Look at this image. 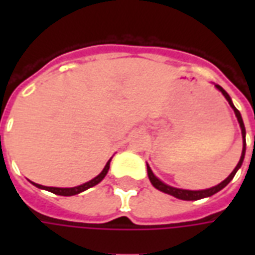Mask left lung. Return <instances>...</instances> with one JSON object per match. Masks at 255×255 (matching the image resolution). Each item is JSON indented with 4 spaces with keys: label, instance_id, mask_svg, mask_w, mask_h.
Wrapping results in <instances>:
<instances>
[{
    "label": "left lung",
    "instance_id": "obj_1",
    "mask_svg": "<svg viewBox=\"0 0 255 255\" xmlns=\"http://www.w3.org/2000/svg\"><path fill=\"white\" fill-rule=\"evenodd\" d=\"M214 87L219 90L221 94L224 95L225 100L228 101V104L230 106L234 109V113H235L236 119H238V123H239V126H241V129H242V138H243V150H242V155H241V160L238 162V165L235 166V169L231 172V175L225 180H223L221 183H219L217 186H214V187H210V188H206V190H184V188H176V187H172L169 184H166V183L161 182L158 177L155 176L153 171H151V168L149 166V164H146L147 165V176H149V180L150 183L154 186L157 190H160V191L165 192V194H169L172 197L177 198V199H183V201H197V199H202V198H208V197H212L214 195L216 192H219L220 190H223V188L228 184V183L234 179L235 176V173L239 171V168L242 166L243 164V160H245V154H246V128H245V124H243V119H242V115L241 112L238 111L235 108V105L232 104V100H231V97L228 95V93L225 91L221 86L219 84H214Z\"/></svg>",
    "mask_w": 255,
    "mask_h": 255
}]
</instances>
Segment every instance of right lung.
I'll use <instances>...</instances> for the list:
<instances>
[{
	"mask_svg": "<svg viewBox=\"0 0 255 255\" xmlns=\"http://www.w3.org/2000/svg\"><path fill=\"white\" fill-rule=\"evenodd\" d=\"M111 161L112 158L108 162H106L105 168L102 169L98 176H95L94 179H91L90 182H86L83 184H80V186H76V187H69V188H63V187H46V186H41V184H36V183L31 182L35 187L41 188V190H46V191H50L53 194H56V195H63V197H71V195H76V194H80V192L86 191L87 188H91L97 186L98 183L102 182V179L106 176V173L109 171V166H111Z\"/></svg>",
	"mask_w": 255,
	"mask_h": 255,
	"instance_id": "add662e5",
	"label": "right lung"
}]
</instances>
